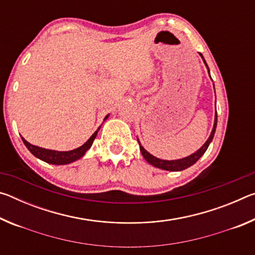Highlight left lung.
Segmentation results:
<instances>
[{
	"instance_id": "left-lung-1",
	"label": "left lung",
	"mask_w": 255,
	"mask_h": 255,
	"mask_svg": "<svg viewBox=\"0 0 255 255\" xmlns=\"http://www.w3.org/2000/svg\"><path fill=\"white\" fill-rule=\"evenodd\" d=\"M202 57V55H200ZM202 59H204V57H202ZM205 62V59H204ZM206 64V62H205ZM207 66V64H206ZM207 68H208V66H207ZM209 72V70H208ZM210 75V74H209ZM216 126H217V111L215 112V123H214V128L213 130H211V133L208 139H207L206 143L201 146V148H199L197 150L196 153H193L190 155V156H187L184 158H180V159H175V161H165V159H159L157 157L153 156V155H150L147 150H146L143 146L140 145L139 141V148H140V152L141 154H143L144 158L147 161L149 164H152L153 166L155 167H158V169H162V170H166V171H182V170H185L188 169V167H190L191 165H193L198 159H199L202 155L205 154V152L207 150V148H208L209 144L211 143V140H213L214 138V135H215V131H216Z\"/></svg>"
}]
</instances>
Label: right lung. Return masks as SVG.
<instances>
[{
    "instance_id": "1",
    "label": "right lung",
    "mask_w": 255,
    "mask_h": 255,
    "mask_svg": "<svg viewBox=\"0 0 255 255\" xmlns=\"http://www.w3.org/2000/svg\"><path fill=\"white\" fill-rule=\"evenodd\" d=\"M108 117H109V115L107 116L105 120ZM100 128L101 127H99L97 130L94 131L93 135L89 138V140L86 141L85 144L80 146L79 148L68 150V152H58V150H51V149L38 147V146H34V145H31L30 143H28V141L25 140L23 137H22V140H23L24 145L27 146V148L30 150V153L33 154L37 158H39V159H41V161H44L46 163L55 164V165H63V164H70L83 156L86 150H88L92 146L93 140L96 139L97 133Z\"/></svg>"
}]
</instances>
